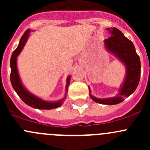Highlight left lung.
<instances>
[{"instance_id":"8db88e82","label":"left lung","mask_w":150,"mask_h":150,"mask_svg":"<svg viewBox=\"0 0 150 150\" xmlns=\"http://www.w3.org/2000/svg\"><path fill=\"white\" fill-rule=\"evenodd\" d=\"M110 30L112 35L104 40L108 50L117 56L125 64L127 68V74L121 91L118 96L110 99H97L90 94L94 102L102 104L113 105L122 102L126 96H130L135 91L140 81L141 62L138 54L136 52L135 47L131 40L125 37L120 30L113 28ZM90 91V90H89Z\"/></svg>"}]
</instances>
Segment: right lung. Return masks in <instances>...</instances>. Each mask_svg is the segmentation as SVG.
Returning <instances> with one entry per match:
<instances>
[{
	"instance_id": "1",
	"label": "right lung",
	"mask_w": 150,
	"mask_h": 150,
	"mask_svg": "<svg viewBox=\"0 0 150 150\" xmlns=\"http://www.w3.org/2000/svg\"><path fill=\"white\" fill-rule=\"evenodd\" d=\"M29 33H30V30H27L25 31V33H24V35L21 38L19 46L13 51L11 57L10 80L12 87L13 88L16 93L19 95L21 99L25 104L30 106V107H34V108L40 109V110H51V109L57 108V107H59L62 104V101L57 102H48L41 100L39 98L35 96L34 95L29 93L28 91L23 87L22 83H21L20 79H19L17 67H16V57L19 55V54L22 51L24 46H25V42H26L27 39H28ZM69 81H70V78L69 77L67 79V86L69 83Z\"/></svg>"
}]
</instances>
